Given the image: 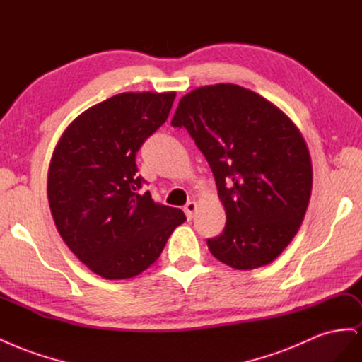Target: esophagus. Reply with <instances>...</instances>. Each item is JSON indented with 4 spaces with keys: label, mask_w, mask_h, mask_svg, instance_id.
Returning <instances> with one entry per match:
<instances>
[{
    "label": "esophagus",
    "mask_w": 362,
    "mask_h": 362,
    "mask_svg": "<svg viewBox=\"0 0 362 362\" xmlns=\"http://www.w3.org/2000/svg\"><path fill=\"white\" fill-rule=\"evenodd\" d=\"M185 215H186V218L188 219H192L194 218V212L197 211V203L195 202H188L185 204Z\"/></svg>",
    "instance_id": "1"
}]
</instances>
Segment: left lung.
<instances>
[{
	"label": "left lung",
	"mask_w": 362,
	"mask_h": 362,
	"mask_svg": "<svg viewBox=\"0 0 362 362\" xmlns=\"http://www.w3.org/2000/svg\"><path fill=\"white\" fill-rule=\"evenodd\" d=\"M171 124L202 150L226 209L223 233L207 239L214 257L242 271L274 262L311 195V159L295 123L257 93L215 84L185 95Z\"/></svg>",
	"instance_id": "left-lung-1"
}]
</instances>
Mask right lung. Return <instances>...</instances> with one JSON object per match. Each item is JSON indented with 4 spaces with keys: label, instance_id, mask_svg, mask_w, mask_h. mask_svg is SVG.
Returning a JSON list of instances; mask_svg holds the SVG:
<instances>
[{
    "label": "right lung",
    "instance_id": "add662e5",
    "mask_svg": "<svg viewBox=\"0 0 362 362\" xmlns=\"http://www.w3.org/2000/svg\"><path fill=\"white\" fill-rule=\"evenodd\" d=\"M176 93H120L67 126L52 153L48 200L55 227L90 271L134 278L153 264L180 209L155 203L138 176L139 147L165 123Z\"/></svg>",
    "mask_w": 362,
    "mask_h": 362
}]
</instances>
